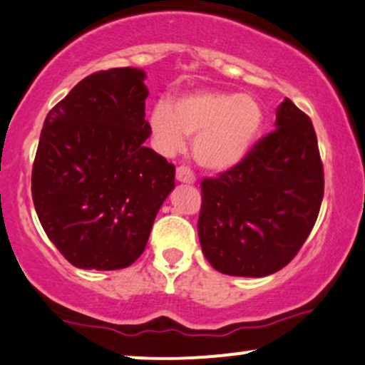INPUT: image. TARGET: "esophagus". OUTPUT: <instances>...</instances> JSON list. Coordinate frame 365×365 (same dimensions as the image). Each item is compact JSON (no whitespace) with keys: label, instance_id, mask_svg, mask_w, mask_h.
Wrapping results in <instances>:
<instances>
[{"label":"esophagus","instance_id":"34e87169","mask_svg":"<svg viewBox=\"0 0 365 365\" xmlns=\"http://www.w3.org/2000/svg\"><path fill=\"white\" fill-rule=\"evenodd\" d=\"M176 180L180 183H195V176L187 166H178L176 168Z\"/></svg>","mask_w":365,"mask_h":365}]
</instances>
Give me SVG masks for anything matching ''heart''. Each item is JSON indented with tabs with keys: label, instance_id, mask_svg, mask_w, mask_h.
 Instances as JSON below:
<instances>
[{
	"label": "heart",
	"instance_id": "obj_1",
	"mask_svg": "<svg viewBox=\"0 0 365 365\" xmlns=\"http://www.w3.org/2000/svg\"><path fill=\"white\" fill-rule=\"evenodd\" d=\"M262 103L250 93L197 90L159 100L150 110V130L158 149L175 154L194 137L192 152L202 168L225 171L253 150L263 130Z\"/></svg>",
	"mask_w": 365,
	"mask_h": 365
}]
</instances>
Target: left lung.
Here are the masks:
<instances>
[{"mask_svg":"<svg viewBox=\"0 0 365 365\" xmlns=\"http://www.w3.org/2000/svg\"><path fill=\"white\" fill-rule=\"evenodd\" d=\"M275 128L237 166L201 182L197 232L215 270L265 277L307 241L324 197V171L310 118L289 98Z\"/></svg>","mask_w":365,"mask_h":365,"instance_id":"obj_1","label":"left lung"}]
</instances>
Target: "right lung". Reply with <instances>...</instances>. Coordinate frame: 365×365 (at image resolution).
Here are the masks:
<instances>
[{
  "label": "right lung",
  "mask_w": 365,
  "mask_h": 365,
  "mask_svg": "<svg viewBox=\"0 0 365 365\" xmlns=\"http://www.w3.org/2000/svg\"><path fill=\"white\" fill-rule=\"evenodd\" d=\"M145 72L100 71L48 112L33 201L48 239L85 270L130 267L145 250L175 166L145 147Z\"/></svg>",
  "instance_id": "1"
}]
</instances>
